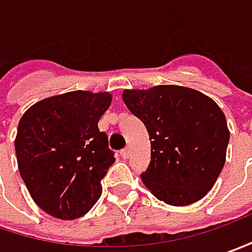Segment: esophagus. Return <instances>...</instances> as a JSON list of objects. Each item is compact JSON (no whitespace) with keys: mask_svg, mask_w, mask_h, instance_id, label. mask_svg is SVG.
Instances as JSON below:
<instances>
[{"mask_svg":"<svg viewBox=\"0 0 252 252\" xmlns=\"http://www.w3.org/2000/svg\"><path fill=\"white\" fill-rule=\"evenodd\" d=\"M129 152H131V151H129V148L126 147V149H123V151H121V157H123L124 159H126L128 157H129Z\"/></svg>","mask_w":252,"mask_h":252,"instance_id":"esophagus-1","label":"esophagus"}]
</instances>
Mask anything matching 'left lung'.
Returning <instances> with one entry per match:
<instances>
[{"label": "left lung", "instance_id": "8db88e82", "mask_svg": "<svg viewBox=\"0 0 252 252\" xmlns=\"http://www.w3.org/2000/svg\"><path fill=\"white\" fill-rule=\"evenodd\" d=\"M123 100L147 126L151 163L141 179L157 199L188 206L212 190L230 139L224 113L190 87L160 84L124 90Z\"/></svg>", "mask_w": 252, "mask_h": 252}]
</instances>
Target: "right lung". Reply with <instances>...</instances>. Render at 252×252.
Instances as JSON below:
<instances>
[{
    "instance_id": "1",
    "label": "right lung",
    "mask_w": 252,
    "mask_h": 252,
    "mask_svg": "<svg viewBox=\"0 0 252 252\" xmlns=\"http://www.w3.org/2000/svg\"><path fill=\"white\" fill-rule=\"evenodd\" d=\"M108 92H69L31 105L19 120L15 154L21 178L39 207L61 220L87 213L101 196V179L115 162L98 120Z\"/></svg>"
}]
</instances>
